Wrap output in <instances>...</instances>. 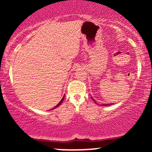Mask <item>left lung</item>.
<instances>
[{
	"instance_id": "obj_1",
	"label": "left lung",
	"mask_w": 152,
	"mask_h": 152,
	"mask_svg": "<svg viewBox=\"0 0 152 152\" xmlns=\"http://www.w3.org/2000/svg\"><path fill=\"white\" fill-rule=\"evenodd\" d=\"M91 98H92V97H91ZM92 99H93V101H94V102H95V103H96V101L95 100H94V99H93V98H92ZM110 105H111V104H102V106H110Z\"/></svg>"
}]
</instances>
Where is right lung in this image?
Wrapping results in <instances>:
<instances>
[{"instance_id":"right-lung-1","label":"right lung","mask_w":152,"mask_h":152,"mask_svg":"<svg viewBox=\"0 0 152 152\" xmlns=\"http://www.w3.org/2000/svg\"><path fill=\"white\" fill-rule=\"evenodd\" d=\"M64 97H63V99H61V102H59V103H58V104H57V105H56V106H55V107H54V108H53V109H52L51 110H53V109H56V108L58 107V106H60V105H61V104H62V102H64Z\"/></svg>"}]
</instances>
